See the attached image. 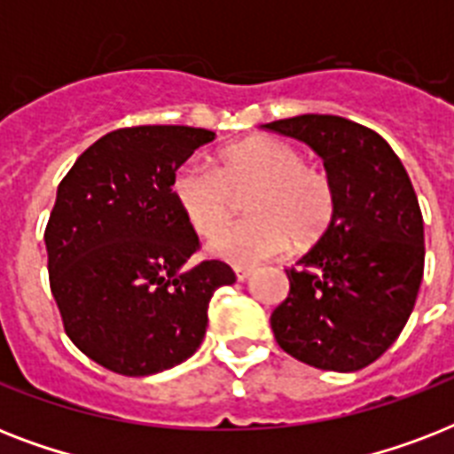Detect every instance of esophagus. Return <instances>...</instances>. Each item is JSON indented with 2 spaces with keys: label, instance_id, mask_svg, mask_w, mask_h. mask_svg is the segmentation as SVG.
Returning <instances> with one entry per match:
<instances>
[{
  "label": "esophagus",
  "instance_id": "34e87169",
  "mask_svg": "<svg viewBox=\"0 0 454 454\" xmlns=\"http://www.w3.org/2000/svg\"><path fill=\"white\" fill-rule=\"evenodd\" d=\"M233 270L238 280H247L252 276V266H233Z\"/></svg>",
  "mask_w": 454,
  "mask_h": 454
}]
</instances>
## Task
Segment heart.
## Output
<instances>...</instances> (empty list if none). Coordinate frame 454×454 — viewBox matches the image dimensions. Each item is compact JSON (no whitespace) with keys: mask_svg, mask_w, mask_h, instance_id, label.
I'll return each instance as SVG.
<instances>
[{"mask_svg":"<svg viewBox=\"0 0 454 454\" xmlns=\"http://www.w3.org/2000/svg\"><path fill=\"white\" fill-rule=\"evenodd\" d=\"M171 192L185 221L209 238L245 202L249 219L223 228L212 249L223 259L254 263L280 254L294 240L310 247L323 240L337 214V191L317 167L280 138H247L221 153L219 169L188 160L171 178Z\"/></svg>","mask_w":454,"mask_h":454,"instance_id":"b5f03b06","label":"heart"}]
</instances>
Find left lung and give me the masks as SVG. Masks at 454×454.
Listing matches in <instances>:
<instances>
[{"label":"left lung","mask_w":454,"mask_h":454,"mask_svg":"<svg viewBox=\"0 0 454 454\" xmlns=\"http://www.w3.org/2000/svg\"><path fill=\"white\" fill-rule=\"evenodd\" d=\"M323 157L337 191L332 228L285 269L290 294L273 313L278 346L306 365L353 372L380 358L408 323L424 276V221L391 145L337 115L263 124Z\"/></svg>","instance_id":"8db88e82"}]
</instances>
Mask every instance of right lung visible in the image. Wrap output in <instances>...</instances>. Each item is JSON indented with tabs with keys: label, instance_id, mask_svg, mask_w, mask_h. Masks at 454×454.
Masks as SVG:
<instances>
[{
	"label": "right lung",
	"instance_id": "1",
	"mask_svg": "<svg viewBox=\"0 0 454 454\" xmlns=\"http://www.w3.org/2000/svg\"><path fill=\"white\" fill-rule=\"evenodd\" d=\"M214 131L127 127L77 157L44 231L49 285L63 327L110 372L148 377L198 351L214 292L235 283L223 262L185 263L198 233L171 178Z\"/></svg>",
	"mask_w": 454,
	"mask_h": 454
}]
</instances>
